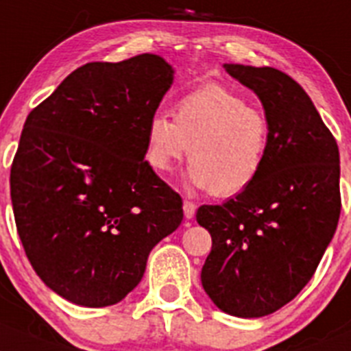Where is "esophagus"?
Returning <instances> with one entry per match:
<instances>
[{"label":"esophagus","instance_id":"esophagus-1","mask_svg":"<svg viewBox=\"0 0 351 351\" xmlns=\"http://www.w3.org/2000/svg\"><path fill=\"white\" fill-rule=\"evenodd\" d=\"M182 210H184L186 219H193V217H195V212H197V205L189 200H184V204H182Z\"/></svg>","mask_w":351,"mask_h":351}]
</instances>
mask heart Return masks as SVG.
Masks as SVG:
<instances>
[{
  "label": "heart",
  "mask_w": 351,
  "mask_h": 351,
  "mask_svg": "<svg viewBox=\"0 0 351 351\" xmlns=\"http://www.w3.org/2000/svg\"><path fill=\"white\" fill-rule=\"evenodd\" d=\"M269 121L261 109L223 85L193 90L176 104V120L156 112L146 127V160L169 172L189 153L186 181L237 197L259 179L269 151Z\"/></svg>",
  "instance_id": "b5f03b06"
}]
</instances>
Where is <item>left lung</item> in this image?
Masks as SVG:
<instances>
[{
  "mask_svg": "<svg viewBox=\"0 0 351 351\" xmlns=\"http://www.w3.org/2000/svg\"><path fill=\"white\" fill-rule=\"evenodd\" d=\"M261 101L269 151L261 176L223 205H202L212 237L202 285L221 311L259 318L310 282L341 212L339 151L303 86L273 67L224 64Z\"/></svg>",
  "mask_w": 351,
  "mask_h": 351,
  "instance_id": "left-lung-1",
  "label": "left lung"
}]
</instances>
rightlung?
I'll return each instance as SVG.
<instances>
[{
    "mask_svg": "<svg viewBox=\"0 0 351 351\" xmlns=\"http://www.w3.org/2000/svg\"><path fill=\"white\" fill-rule=\"evenodd\" d=\"M172 83L154 53L90 62L29 112L10 172L15 224L34 271L71 303H120L181 224V197L144 160Z\"/></svg>",
    "mask_w": 351,
    "mask_h": 351,
    "instance_id": "right-lung-1",
    "label": "right lung"
}]
</instances>
